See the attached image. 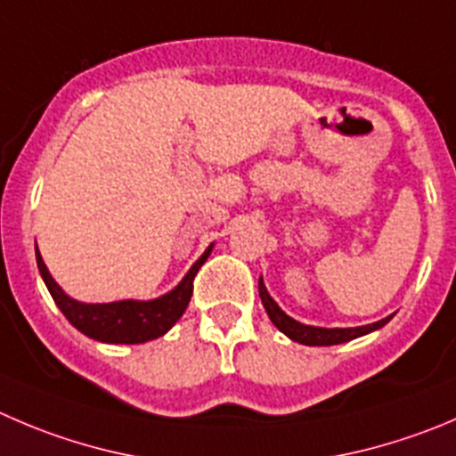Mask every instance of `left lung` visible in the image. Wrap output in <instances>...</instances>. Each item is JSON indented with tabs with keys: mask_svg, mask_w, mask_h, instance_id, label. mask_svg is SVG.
<instances>
[{
	"mask_svg": "<svg viewBox=\"0 0 456 456\" xmlns=\"http://www.w3.org/2000/svg\"><path fill=\"white\" fill-rule=\"evenodd\" d=\"M259 297H262V305L266 309L268 318L271 322L280 329L284 336H289L290 340L300 342V345H309V346H329V345H340V342H349L354 338H361L365 333L376 331V329L385 327V324L392 320L389 318L379 320L374 324H365V327H349V329H324V327H311V324H302L297 320H293L290 315H286L284 311L277 306V302L268 296L266 286H264V280L259 277Z\"/></svg>",
	"mask_w": 456,
	"mask_h": 456,
	"instance_id": "left-lung-1",
	"label": "left lung"
}]
</instances>
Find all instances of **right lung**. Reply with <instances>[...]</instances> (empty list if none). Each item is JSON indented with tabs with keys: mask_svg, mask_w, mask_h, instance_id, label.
I'll list each match as a JSON object with an SVG mask.
<instances>
[{
	"mask_svg": "<svg viewBox=\"0 0 456 456\" xmlns=\"http://www.w3.org/2000/svg\"><path fill=\"white\" fill-rule=\"evenodd\" d=\"M212 253V244L208 246L206 253L194 262L188 275L170 290L166 296L156 297V300H120V302H107V305H85L73 297H69L58 281L51 277L49 268H46L45 259H42L40 250L36 244V257L40 275L45 280L46 289H49L51 297L55 300L58 309L62 311L64 318L82 331L85 336L94 338V340L110 342V345H141V342L154 340L163 333L170 331L175 327L176 320L185 314L192 297V281L199 268Z\"/></svg>",
	"mask_w": 456,
	"mask_h": 456,
	"instance_id": "obj_1",
	"label": "right lung"
}]
</instances>
